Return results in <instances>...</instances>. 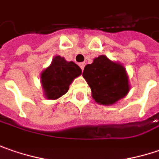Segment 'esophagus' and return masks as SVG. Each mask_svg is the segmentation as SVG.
I'll return each mask as SVG.
<instances>
[{
	"label": "esophagus",
	"instance_id": "34e87169",
	"mask_svg": "<svg viewBox=\"0 0 159 159\" xmlns=\"http://www.w3.org/2000/svg\"><path fill=\"white\" fill-rule=\"evenodd\" d=\"M79 66L81 67L82 70H84V66H85V63H84V62H81V63H79Z\"/></svg>",
	"mask_w": 159,
	"mask_h": 159
}]
</instances>
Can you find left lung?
Segmentation results:
<instances>
[{
    "label": "left lung",
    "mask_w": 159,
    "mask_h": 159,
    "mask_svg": "<svg viewBox=\"0 0 159 159\" xmlns=\"http://www.w3.org/2000/svg\"><path fill=\"white\" fill-rule=\"evenodd\" d=\"M83 76L91 88L93 100L100 105H113L130 91L125 66L111 61L105 55L85 66Z\"/></svg>",
    "instance_id": "left-lung-1"
}]
</instances>
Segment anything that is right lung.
<instances>
[{"instance_id":"1","label":"right lung","mask_w":159,"mask_h":159,"mask_svg":"<svg viewBox=\"0 0 159 159\" xmlns=\"http://www.w3.org/2000/svg\"><path fill=\"white\" fill-rule=\"evenodd\" d=\"M82 74V69L73 61H66L60 56L52 59V64L41 74V83L48 100H57L66 94L75 78Z\"/></svg>"}]
</instances>
